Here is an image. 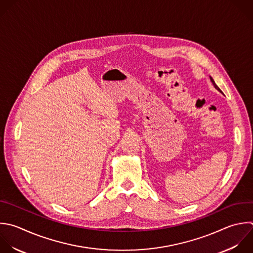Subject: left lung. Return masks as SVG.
I'll use <instances>...</instances> for the list:
<instances>
[{"mask_svg": "<svg viewBox=\"0 0 253 253\" xmlns=\"http://www.w3.org/2000/svg\"><path fill=\"white\" fill-rule=\"evenodd\" d=\"M211 82H212V84H213V86H214V88H215V89H217V90H218V91H220V89H219V88H218V87H217V86H216V84H215V83H214V81H213V79H212V78H211Z\"/></svg>", "mask_w": 253, "mask_h": 253, "instance_id": "1", "label": "left lung"}]
</instances>
